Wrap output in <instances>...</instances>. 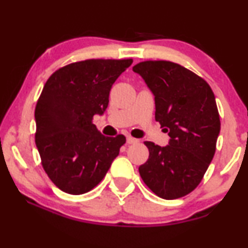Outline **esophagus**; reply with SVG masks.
<instances>
[{
  "label": "esophagus",
  "mask_w": 248,
  "mask_h": 248,
  "mask_svg": "<svg viewBox=\"0 0 248 248\" xmlns=\"http://www.w3.org/2000/svg\"><path fill=\"white\" fill-rule=\"evenodd\" d=\"M127 143H128V144H135V143H137V140L134 139V137H132V136H128L127 137Z\"/></svg>",
  "instance_id": "esophagus-1"
}]
</instances>
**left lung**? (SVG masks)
Masks as SVG:
<instances>
[{"label": "left lung", "instance_id": "1", "mask_svg": "<svg viewBox=\"0 0 248 248\" xmlns=\"http://www.w3.org/2000/svg\"><path fill=\"white\" fill-rule=\"evenodd\" d=\"M155 95V119L170 142H144L149 158L139 168L144 184L159 198L174 200L201 183L216 151L220 121L214 92L205 80L170 61H143L133 67Z\"/></svg>", "mask_w": 248, "mask_h": 248}]
</instances>
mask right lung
<instances>
[{"label":"right lung","instance_id":"1","mask_svg":"<svg viewBox=\"0 0 248 248\" xmlns=\"http://www.w3.org/2000/svg\"><path fill=\"white\" fill-rule=\"evenodd\" d=\"M132 59H91L53 73L35 106V145L41 165L62 192H90L106 175L126 137L104 136L92 124L108 105L113 83Z\"/></svg>","mask_w":248,"mask_h":248}]
</instances>
